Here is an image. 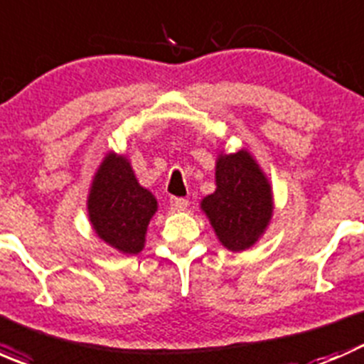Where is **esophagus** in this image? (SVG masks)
Segmentation results:
<instances>
[{
	"label": "esophagus",
	"mask_w": 364,
	"mask_h": 364,
	"mask_svg": "<svg viewBox=\"0 0 364 364\" xmlns=\"http://www.w3.org/2000/svg\"><path fill=\"white\" fill-rule=\"evenodd\" d=\"M188 208V200L183 199V197H172L171 199V209L174 211H185Z\"/></svg>",
	"instance_id": "34e87169"
}]
</instances>
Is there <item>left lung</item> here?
<instances>
[{"label": "left lung", "instance_id": "left-lung-1", "mask_svg": "<svg viewBox=\"0 0 364 364\" xmlns=\"http://www.w3.org/2000/svg\"><path fill=\"white\" fill-rule=\"evenodd\" d=\"M200 208L220 243L229 250H247L262 236L273 213V196L250 153L218 156L216 190L204 197Z\"/></svg>", "mask_w": 364, "mask_h": 364}]
</instances>
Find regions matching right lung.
Instances as JSON below:
<instances>
[{
    "instance_id": "1",
    "label": "right lung",
    "mask_w": 364,
    "mask_h": 364,
    "mask_svg": "<svg viewBox=\"0 0 364 364\" xmlns=\"http://www.w3.org/2000/svg\"><path fill=\"white\" fill-rule=\"evenodd\" d=\"M156 199L142 188L124 156L109 153L95 174L87 213L95 232L116 250L135 255L144 248Z\"/></svg>"
}]
</instances>
